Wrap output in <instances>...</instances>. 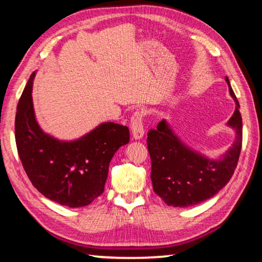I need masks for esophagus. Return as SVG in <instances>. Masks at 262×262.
Listing matches in <instances>:
<instances>
[{
  "instance_id": "34e87169",
  "label": "esophagus",
  "mask_w": 262,
  "mask_h": 262,
  "mask_svg": "<svg viewBox=\"0 0 262 262\" xmlns=\"http://www.w3.org/2000/svg\"><path fill=\"white\" fill-rule=\"evenodd\" d=\"M130 129L132 135L135 140H140L144 135L143 127V113L141 111H135L130 119Z\"/></svg>"
}]
</instances>
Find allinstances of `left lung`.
Returning a JSON list of instances; mask_svg holds the SVG:
<instances>
[{"label": "left lung", "instance_id": "8db88e82", "mask_svg": "<svg viewBox=\"0 0 262 262\" xmlns=\"http://www.w3.org/2000/svg\"><path fill=\"white\" fill-rule=\"evenodd\" d=\"M225 79L236 101V111L228 123L236 129L237 137L221 161H209L188 149L164 120L156 129L148 132L152 187L167 206L188 207L208 200L229 183L236 170L242 150L243 121L237 97L229 78Z\"/></svg>", "mask_w": 262, "mask_h": 262}]
</instances>
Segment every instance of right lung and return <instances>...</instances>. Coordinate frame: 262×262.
<instances>
[{"instance_id": "obj_1", "label": "right lung", "mask_w": 262, "mask_h": 262, "mask_svg": "<svg viewBox=\"0 0 262 262\" xmlns=\"http://www.w3.org/2000/svg\"><path fill=\"white\" fill-rule=\"evenodd\" d=\"M33 78L34 73L20 96L15 120L17 151L26 174L52 201L70 208L90 205L104 192L111 159L129 142V129L105 122L77 141L53 139L35 121Z\"/></svg>"}]
</instances>
